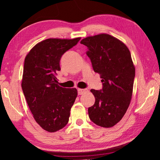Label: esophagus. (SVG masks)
<instances>
[{
	"mask_svg": "<svg viewBox=\"0 0 160 160\" xmlns=\"http://www.w3.org/2000/svg\"><path fill=\"white\" fill-rule=\"evenodd\" d=\"M88 91V89H78V94L82 95L85 93H87Z\"/></svg>",
	"mask_w": 160,
	"mask_h": 160,
	"instance_id": "1",
	"label": "esophagus"
}]
</instances>
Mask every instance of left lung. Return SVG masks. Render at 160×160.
<instances>
[{
  "label": "left lung",
  "mask_w": 160,
  "mask_h": 160,
  "mask_svg": "<svg viewBox=\"0 0 160 160\" xmlns=\"http://www.w3.org/2000/svg\"><path fill=\"white\" fill-rule=\"evenodd\" d=\"M88 55L95 72L100 75L103 88L91 89L95 98L88 108L89 119L103 128L117 124L126 113L133 93L135 67L127 46L108 34L86 37Z\"/></svg>",
  "instance_id": "left-lung-1"
}]
</instances>
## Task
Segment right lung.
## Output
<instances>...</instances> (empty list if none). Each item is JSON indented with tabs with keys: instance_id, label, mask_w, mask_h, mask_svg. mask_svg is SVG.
Wrapping results in <instances>:
<instances>
[{
	"instance_id": "1",
	"label": "right lung",
	"mask_w": 160,
	"mask_h": 160,
	"mask_svg": "<svg viewBox=\"0 0 160 160\" xmlns=\"http://www.w3.org/2000/svg\"><path fill=\"white\" fill-rule=\"evenodd\" d=\"M80 39L47 38L34 46L25 57L23 93L36 122L49 132H57L69 122L77 90L58 85L56 75L61 70L62 55Z\"/></svg>"
}]
</instances>
